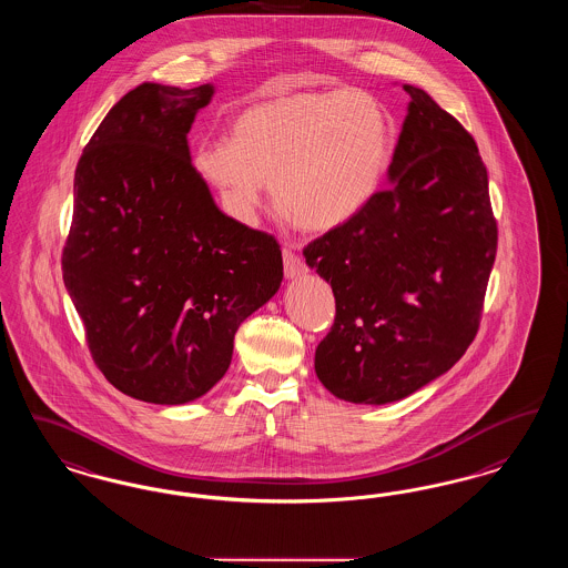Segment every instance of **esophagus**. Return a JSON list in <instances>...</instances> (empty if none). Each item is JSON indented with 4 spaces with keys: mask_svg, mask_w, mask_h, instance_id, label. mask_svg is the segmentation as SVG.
<instances>
[{
    "mask_svg": "<svg viewBox=\"0 0 568 568\" xmlns=\"http://www.w3.org/2000/svg\"><path fill=\"white\" fill-rule=\"evenodd\" d=\"M283 266H285V276L287 278H294V276L306 273L304 260L292 247H287V245L283 247Z\"/></svg>",
    "mask_w": 568,
    "mask_h": 568,
    "instance_id": "obj_1",
    "label": "esophagus"
}]
</instances>
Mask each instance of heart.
<instances>
[{"mask_svg": "<svg viewBox=\"0 0 568 568\" xmlns=\"http://www.w3.org/2000/svg\"><path fill=\"white\" fill-rule=\"evenodd\" d=\"M390 150V115L369 92H292L245 108L230 141L196 148L194 166L241 222H253L271 180L274 209L290 226L327 232L369 203Z\"/></svg>", "mask_w": 568, "mask_h": 568, "instance_id": "b5f03b06", "label": "heart"}]
</instances>
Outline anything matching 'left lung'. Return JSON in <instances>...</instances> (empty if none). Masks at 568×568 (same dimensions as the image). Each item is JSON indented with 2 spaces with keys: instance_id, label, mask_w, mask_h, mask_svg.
<instances>
[{
  "instance_id": "obj_1",
  "label": "left lung",
  "mask_w": 568,
  "mask_h": 568,
  "mask_svg": "<svg viewBox=\"0 0 568 568\" xmlns=\"http://www.w3.org/2000/svg\"><path fill=\"white\" fill-rule=\"evenodd\" d=\"M408 115L390 185L304 247L336 297L318 342L323 386L353 404H388L448 372L476 338L499 227L476 139L406 84Z\"/></svg>"
}]
</instances>
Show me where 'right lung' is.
Masks as SVG:
<instances>
[{"label": "right lung", "instance_id": "1", "mask_svg": "<svg viewBox=\"0 0 568 568\" xmlns=\"http://www.w3.org/2000/svg\"><path fill=\"white\" fill-rule=\"evenodd\" d=\"M211 97V84L136 87L75 166L63 281L94 365L150 404L215 385L239 325L283 281L273 234L224 215L190 160L187 133Z\"/></svg>", "mask_w": 568, "mask_h": 568}]
</instances>
